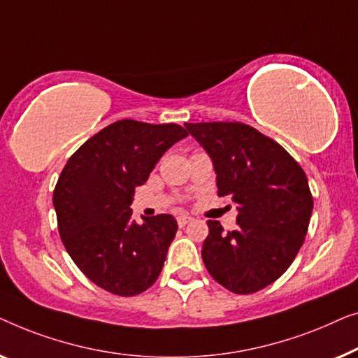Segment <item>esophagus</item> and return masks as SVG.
Segmentation results:
<instances>
[{"mask_svg":"<svg viewBox=\"0 0 358 358\" xmlns=\"http://www.w3.org/2000/svg\"><path fill=\"white\" fill-rule=\"evenodd\" d=\"M191 220H193V217H189V215H185V214L178 215V217H177V222H178L180 227H185V225L189 224Z\"/></svg>","mask_w":358,"mask_h":358,"instance_id":"1","label":"esophagus"}]
</instances>
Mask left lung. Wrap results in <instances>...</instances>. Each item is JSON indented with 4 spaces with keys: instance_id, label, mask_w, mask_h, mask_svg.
<instances>
[{
    "instance_id": "1",
    "label": "left lung",
    "mask_w": 358,
    "mask_h": 358,
    "mask_svg": "<svg viewBox=\"0 0 358 358\" xmlns=\"http://www.w3.org/2000/svg\"><path fill=\"white\" fill-rule=\"evenodd\" d=\"M213 160L219 196L236 204V229L208 220L203 261L235 294H253L289 269L303 245L313 198L295 159L243 123H185Z\"/></svg>"
}]
</instances>
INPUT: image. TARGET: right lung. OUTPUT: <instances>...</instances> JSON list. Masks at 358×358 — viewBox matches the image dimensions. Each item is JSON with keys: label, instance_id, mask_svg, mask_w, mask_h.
Returning a JSON list of instances; mask_svg holds the SVG:
<instances>
[{"label": "right lung", "instance_id": "1", "mask_svg": "<svg viewBox=\"0 0 358 358\" xmlns=\"http://www.w3.org/2000/svg\"><path fill=\"white\" fill-rule=\"evenodd\" d=\"M186 136L173 123L120 120L85 141L64 165L53 193L59 236L95 285L133 296L157 280L178 224L170 214L138 224L129 206L136 186Z\"/></svg>", "mask_w": 358, "mask_h": 358}]
</instances>
